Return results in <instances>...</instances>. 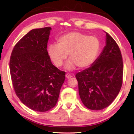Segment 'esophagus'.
I'll return each mask as SVG.
<instances>
[{"instance_id": "obj_1", "label": "esophagus", "mask_w": 134, "mask_h": 134, "mask_svg": "<svg viewBox=\"0 0 134 134\" xmlns=\"http://www.w3.org/2000/svg\"><path fill=\"white\" fill-rule=\"evenodd\" d=\"M65 77H66L67 79H70L71 77H72V76L70 74L67 73V74H65Z\"/></svg>"}]
</instances>
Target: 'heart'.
Here are the masks:
<instances>
[{
    "mask_svg": "<svg viewBox=\"0 0 134 134\" xmlns=\"http://www.w3.org/2000/svg\"><path fill=\"white\" fill-rule=\"evenodd\" d=\"M100 48V42L97 37L72 31L59 37L57 44L48 45L47 53L57 67L62 66L69 54L70 59L65 63V69L72 70L77 66L85 69L92 65L96 60Z\"/></svg>",
    "mask_w": 134,
    "mask_h": 134,
    "instance_id": "1",
    "label": "heart"
}]
</instances>
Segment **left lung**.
Returning a JSON list of instances; mask_svg holds the SVG:
<instances>
[{"label": "left lung", "instance_id": "8db88e82", "mask_svg": "<svg viewBox=\"0 0 134 134\" xmlns=\"http://www.w3.org/2000/svg\"><path fill=\"white\" fill-rule=\"evenodd\" d=\"M106 33V45L89 68L77 72L80 99L86 108L99 110L108 107L121 89L123 62L118 45Z\"/></svg>", "mask_w": 134, "mask_h": 134}]
</instances>
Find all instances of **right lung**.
Listing matches in <instances>:
<instances>
[{"label":"right lung","instance_id":"1","mask_svg":"<svg viewBox=\"0 0 134 134\" xmlns=\"http://www.w3.org/2000/svg\"><path fill=\"white\" fill-rule=\"evenodd\" d=\"M51 28L34 29L13 48L9 67L13 88L24 105L37 112H46L56 105L64 71L52 64L47 53Z\"/></svg>","mask_w":134,"mask_h":134}]
</instances>
